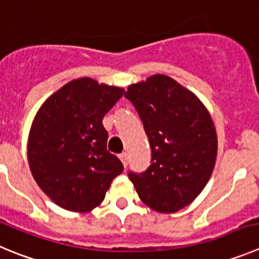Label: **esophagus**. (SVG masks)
<instances>
[{"label":"esophagus","instance_id":"esophagus-1","mask_svg":"<svg viewBox=\"0 0 259 259\" xmlns=\"http://www.w3.org/2000/svg\"><path fill=\"white\" fill-rule=\"evenodd\" d=\"M119 159L122 160L123 165H124V167H127V153L119 154Z\"/></svg>","mask_w":259,"mask_h":259}]
</instances>
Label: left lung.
Returning a JSON list of instances; mask_svg holds the SVG:
<instances>
[{
  "mask_svg": "<svg viewBox=\"0 0 259 259\" xmlns=\"http://www.w3.org/2000/svg\"><path fill=\"white\" fill-rule=\"evenodd\" d=\"M124 96L136 108L151 148L150 167L128 177L150 209L177 212L195 200L212 176L217 158L212 117L194 92L165 74L134 83Z\"/></svg>",
  "mask_w": 259,
  "mask_h": 259,
  "instance_id": "left-lung-1",
  "label": "left lung"
}]
</instances>
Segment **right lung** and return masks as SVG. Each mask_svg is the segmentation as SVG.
<instances>
[{
	"label": "right lung",
	"instance_id": "obj_1",
	"mask_svg": "<svg viewBox=\"0 0 259 259\" xmlns=\"http://www.w3.org/2000/svg\"><path fill=\"white\" fill-rule=\"evenodd\" d=\"M124 94L122 87L78 78L38 109L28 136V163L39 189L56 205L87 213L99 207L123 172L106 150L103 118Z\"/></svg>",
	"mask_w": 259,
	"mask_h": 259
}]
</instances>
